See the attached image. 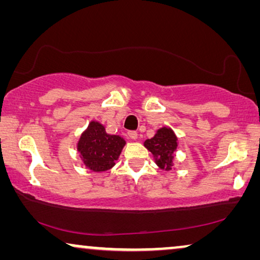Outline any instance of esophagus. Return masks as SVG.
Listing matches in <instances>:
<instances>
[{"label": "esophagus", "instance_id": "1", "mask_svg": "<svg viewBox=\"0 0 260 260\" xmlns=\"http://www.w3.org/2000/svg\"><path fill=\"white\" fill-rule=\"evenodd\" d=\"M127 136H129L130 140H137L138 134L136 131H127Z\"/></svg>", "mask_w": 260, "mask_h": 260}]
</instances>
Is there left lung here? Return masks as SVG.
Masks as SVG:
<instances>
[{
	"label": "left lung",
	"instance_id": "left-lung-1",
	"mask_svg": "<svg viewBox=\"0 0 260 260\" xmlns=\"http://www.w3.org/2000/svg\"><path fill=\"white\" fill-rule=\"evenodd\" d=\"M177 137L168 126L156 131L155 136L144 142V147L154 156L155 163L159 169L169 172L174 166V152L176 151Z\"/></svg>",
	"mask_w": 260,
	"mask_h": 260
}]
</instances>
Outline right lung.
Masks as SVG:
<instances>
[{"mask_svg":"<svg viewBox=\"0 0 260 260\" xmlns=\"http://www.w3.org/2000/svg\"><path fill=\"white\" fill-rule=\"evenodd\" d=\"M125 143V140L119 135L108 134L102 123L92 120L80 135L77 150L87 169L103 173L116 165Z\"/></svg>","mask_w":260,"mask_h":260,"instance_id":"obj_1","label":"right lung"}]
</instances>
